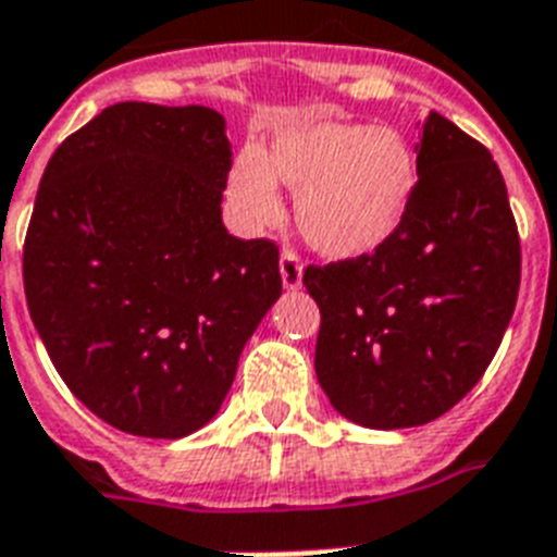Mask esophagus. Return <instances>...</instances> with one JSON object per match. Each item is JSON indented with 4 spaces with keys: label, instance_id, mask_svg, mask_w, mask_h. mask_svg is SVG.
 Here are the masks:
<instances>
[{
    "label": "esophagus",
    "instance_id": "obj_1",
    "mask_svg": "<svg viewBox=\"0 0 557 557\" xmlns=\"http://www.w3.org/2000/svg\"><path fill=\"white\" fill-rule=\"evenodd\" d=\"M280 274H283V286L286 288H297L302 283V263L300 255L292 251V248H283V255H280Z\"/></svg>",
    "mask_w": 557,
    "mask_h": 557
}]
</instances>
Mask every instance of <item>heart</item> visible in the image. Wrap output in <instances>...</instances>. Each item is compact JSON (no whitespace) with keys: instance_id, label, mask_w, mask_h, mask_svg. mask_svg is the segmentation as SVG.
I'll return each mask as SVG.
<instances>
[{"instance_id":"obj_1","label":"heart","mask_w":557,"mask_h":557,"mask_svg":"<svg viewBox=\"0 0 557 557\" xmlns=\"http://www.w3.org/2000/svg\"><path fill=\"white\" fill-rule=\"evenodd\" d=\"M274 180L297 194V223L320 255L357 260L395 237L414 188V157L392 128L346 122L288 125L263 157L237 153L228 194L248 228L283 214Z\"/></svg>"}]
</instances>
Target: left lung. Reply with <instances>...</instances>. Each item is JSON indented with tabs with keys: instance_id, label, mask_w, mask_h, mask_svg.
<instances>
[{
	"instance_id": "obj_1",
	"label": "left lung",
	"mask_w": 557,
	"mask_h": 557,
	"mask_svg": "<svg viewBox=\"0 0 557 557\" xmlns=\"http://www.w3.org/2000/svg\"><path fill=\"white\" fill-rule=\"evenodd\" d=\"M302 286L320 306L314 369L334 409L369 429L449 411L492 363L521 288V237L486 146L432 111L395 237L306 265Z\"/></svg>"
}]
</instances>
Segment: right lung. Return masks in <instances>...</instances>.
I'll use <instances>...</instances> for the list:
<instances>
[{"mask_svg":"<svg viewBox=\"0 0 557 557\" xmlns=\"http://www.w3.org/2000/svg\"><path fill=\"white\" fill-rule=\"evenodd\" d=\"M228 171L225 122L206 106L120 102L48 160L25 300L59 377L120 432L206 426L283 292L274 239L225 232Z\"/></svg>","mask_w":557,"mask_h":557,"instance_id":"add662e5","label":"right lung"}]
</instances>
